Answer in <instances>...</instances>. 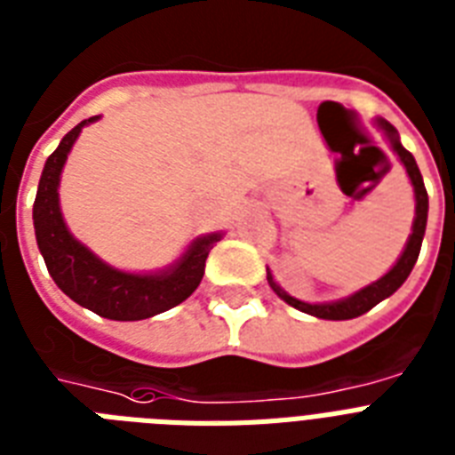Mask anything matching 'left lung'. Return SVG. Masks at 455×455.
Returning <instances> with one entry per match:
<instances>
[{
    "instance_id": "1",
    "label": "left lung",
    "mask_w": 455,
    "mask_h": 455,
    "mask_svg": "<svg viewBox=\"0 0 455 455\" xmlns=\"http://www.w3.org/2000/svg\"><path fill=\"white\" fill-rule=\"evenodd\" d=\"M373 124L380 129V133L385 136V140L390 143L392 152L397 155V159L402 162V166L406 169V176L411 180L413 185V197H416V216H413V225H411V235L406 239L404 251L399 253L397 263L392 265L390 270L385 272L383 277L371 282V284L362 286L359 291L350 293V296L338 298V300H326V303H305V300H298L291 293H286L282 286L275 282L272 277L270 267H267V284L272 286V291L277 293L284 303H289L291 307H296V310L305 312V315H312V317L319 319H333V322H340V319H355L359 315H364L378 305L385 298H390L399 286L404 284L406 277L411 275L413 265L418 260V253H420V244H423L425 237V225H427V190H425L423 176H420V169H418L416 159L409 150H406L402 140H399L397 129L390 124V122H385V119L376 117L373 119Z\"/></svg>"
}]
</instances>
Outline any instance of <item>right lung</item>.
I'll return each instance as SVG.
<instances>
[{
  "instance_id": "add662e5",
  "label": "right lung",
  "mask_w": 455,
  "mask_h": 455,
  "mask_svg": "<svg viewBox=\"0 0 455 455\" xmlns=\"http://www.w3.org/2000/svg\"><path fill=\"white\" fill-rule=\"evenodd\" d=\"M100 115L79 122L58 143L39 178L37 197L32 206L35 237L46 270L75 303L115 322H138L155 317L192 296L202 277L209 251L223 239V232L199 235L171 265L155 272H129L105 263L70 232L60 211V173L72 145L84 126L98 122Z\"/></svg>"
}]
</instances>
